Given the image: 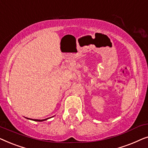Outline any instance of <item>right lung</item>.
Returning a JSON list of instances; mask_svg holds the SVG:
<instances>
[{
    "mask_svg": "<svg viewBox=\"0 0 148 148\" xmlns=\"http://www.w3.org/2000/svg\"><path fill=\"white\" fill-rule=\"evenodd\" d=\"M28 119V118H27ZM48 119H43V120H37V119H35V120H34V121H46V120H47Z\"/></svg>",
    "mask_w": 148,
    "mask_h": 148,
    "instance_id": "add662e5",
    "label": "right lung"
}]
</instances>
